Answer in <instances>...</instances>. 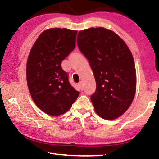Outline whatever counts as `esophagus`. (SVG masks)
Listing matches in <instances>:
<instances>
[{
    "instance_id": "1",
    "label": "esophagus",
    "mask_w": 159,
    "mask_h": 159,
    "mask_svg": "<svg viewBox=\"0 0 159 159\" xmlns=\"http://www.w3.org/2000/svg\"><path fill=\"white\" fill-rule=\"evenodd\" d=\"M78 85H79V87L80 88V89L81 90H83V83H82L81 81H80V82H79V84H78Z\"/></svg>"
}]
</instances>
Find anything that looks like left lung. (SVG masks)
Instances as JSON below:
<instances>
[{
  "instance_id": "8db88e82",
  "label": "left lung",
  "mask_w": 159,
  "mask_h": 159,
  "mask_svg": "<svg viewBox=\"0 0 159 159\" xmlns=\"http://www.w3.org/2000/svg\"><path fill=\"white\" fill-rule=\"evenodd\" d=\"M76 41L95 79L96 91L90 99L96 114L106 120L120 117L136 92L135 65L130 49L118 35L104 27L80 31Z\"/></svg>"
}]
</instances>
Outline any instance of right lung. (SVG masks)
<instances>
[{
  "instance_id": "1",
  "label": "right lung",
  "mask_w": 159,
  "mask_h": 159,
  "mask_svg": "<svg viewBox=\"0 0 159 159\" xmlns=\"http://www.w3.org/2000/svg\"><path fill=\"white\" fill-rule=\"evenodd\" d=\"M77 32L66 28L46 29L28 56L26 75L29 93L36 105L50 116L64 114L79 95L61 66L76 46Z\"/></svg>"
}]
</instances>
